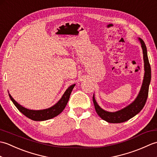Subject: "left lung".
Wrapping results in <instances>:
<instances>
[{"mask_svg": "<svg viewBox=\"0 0 157 157\" xmlns=\"http://www.w3.org/2000/svg\"><path fill=\"white\" fill-rule=\"evenodd\" d=\"M138 40L140 42L141 47L142 48L143 59H144V75L140 90L134 101L131 104L117 111L109 112L102 109L98 105L97 102L95 100L94 94L93 95V102H94L96 111L101 119L106 122L119 123L128 121L138 114L146 104L148 94L149 85L151 80V69L148 61L147 49H146L145 43L140 38H138Z\"/></svg>", "mask_w": 157, "mask_h": 157, "instance_id": "8db88e82", "label": "left lung"}]
</instances>
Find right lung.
<instances>
[{"mask_svg":"<svg viewBox=\"0 0 157 157\" xmlns=\"http://www.w3.org/2000/svg\"><path fill=\"white\" fill-rule=\"evenodd\" d=\"M75 86V84L70 86L66 90V91L64 92V94L62 96L61 99H60L55 105L52 106L51 107L42 110H31L26 109L22 106L21 105H19L18 102H17L13 98L11 94H9V96L12 102H13V104L15 105V106L17 108L19 111L21 113H23L25 116L27 117L36 121H46V120L54 118L55 117L59 115L60 113L64 110L68 102L70 97V94H71V93Z\"/></svg>","mask_w":157,"mask_h":157,"instance_id":"add662e5","label":"right lung"}]
</instances>
